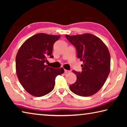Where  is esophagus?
<instances>
[{"label": "esophagus", "mask_w": 127, "mask_h": 127, "mask_svg": "<svg viewBox=\"0 0 127 127\" xmlns=\"http://www.w3.org/2000/svg\"><path fill=\"white\" fill-rule=\"evenodd\" d=\"M70 71V70H66V69H64V72L65 73H69Z\"/></svg>", "instance_id": "obj_1"}]
</instances>
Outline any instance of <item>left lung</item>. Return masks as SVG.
<instances>
[{
  "instance_id": "1",
  "label": "left lung",
  "mask_w": 127,
  "mask_h": 127,
  "mask_svg": "<svg viewBox=\"0 0 127 127\" xmlns=\"http://www.w3.org/2000/svg\"><path fill=\"white\" fill-rule=\"evenodd\" d=\"M65 37L76 47L77 58L83 62L82 71L73 70L77 80L69 86L70 91L83 97L93 95L101 89L110 71L108 49L100 38L91 33Z\"/></svg>"
}]
</instances>
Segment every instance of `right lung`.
I'll use <instances>...</instances> for the list:
<instances>
[{
	"instance_id": "add662e5",
	"label": "right lung",
	"mask_w": 127,
	"mask_h": 127,
	"mask_svg": "<svg viewBox=\"0 0 127 127\" xmlns=\"http://www.w3.org/2000/svg\"><path fill=\"white\" fill-rule=\"evenodd\" d=\"M61 35L36 34L22 45L16 58L17 77L21 85L30 94L41 97L54 88L55 79L63 74V68L55 69L45 65L48 58H53V45Z\"/></svg>"
}]
</instances>
